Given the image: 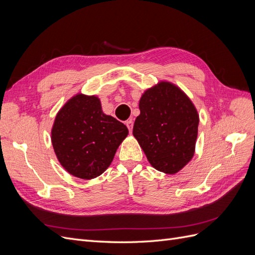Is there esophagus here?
I'll use <instances>...</instances> for the list:
<instances>
[{"instance_id": "1", "label": "esophagus", "mask_w": 255, "mask_h": 255, "mask_svg": "<svg viewBox=\"0 0 255 255\" xmlns=\"http://www.w3.org/2000/svg\"><path fill=\"white\" fill-rule=\"evenodd\" d=\"M133 121L132 120H128L127 122H126V126L128 127V130H129V133L132 132V129H133Z\"/></svg>"}]
</instances>
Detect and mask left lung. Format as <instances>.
<instances>
[{"instance_id": "8db88e82", "label": "left lung", "mask_w": 255, "mask_h": 255, "mask_svg": "<svg viewBox=\"0 0 255 255\" xmlns=\"http://www.w3.org/2000/svg\"><path fill=\"white\" fill-rule=\"evenodd\" d=\"M139 110L133 135L149 163L168 174L180 171L195 154L199 125L195 105L175 85L160 82L142 95Z\"/></svg>"}]
</instances>
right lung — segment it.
Wrapping results in <instances>:
<instances>
[{
  "mask_svg": "<svg viewBox=\"0 0 255 255\" xmlns=\"http://www.w3.org/2000/svg\"><path fill=\"white\" fill-rule=\"evenodd\" d=\"M122 122L102 112L96 96L76 95L56 115L52 144L60 165L80 179L102 174L128 136Z\"/></svg>",
  "mask_w": 255,
  "mask_h": 255,
  "instance_id": "add662e5",
  "label": "right lung"
}]
</instances>
